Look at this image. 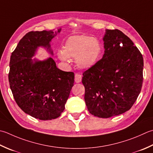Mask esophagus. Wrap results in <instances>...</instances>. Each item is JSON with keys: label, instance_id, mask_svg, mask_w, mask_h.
I'll return each mask as SVG.
<instances>
[{"label": "esophagus", "instance_id": "obj_1", "mask_svg": "<svg viewBox=\"0 0 153 153\" xmlns=\"http://www.w3.org/2000/svg\"><path fill=\"white\" fill-rule=\"evenodd\" d=\"M82 76L79 74H76L75 75V82L76 83H79L82 82Z\"/></svg>", "mask_w": 153, "mask_h": 153}]
</instances>
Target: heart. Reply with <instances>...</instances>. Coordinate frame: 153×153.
Listing matches in <instances>:
<instances>
[{
  "mask_svg": "<svg viewBox=\"0 0 153 153\" xmlns=\"http://www.w3.org/2000/svg\"><path fill=\"white\" fill-rule=\"evenodd\" d=\"M102 46L98 39L88 36H74L69 38L64 50L58 52L62 61L68 62L69 58H76V64L80 69H89L100 59Z\"/></svg>",
  "mask_w": 153,
  "mask_h": 153,
  "instance_id": "1",
  "label": "heart"
}]
</instances>
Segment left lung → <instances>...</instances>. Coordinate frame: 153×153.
Returning <instances> with one entry per match:
<instances>
[{
    "label": "left lung",
    "mask_w": 153,
    "mask_h": 153,
    "mask_svg": "<svg viewBox=\"0 0 153 153\" xmlns=\"http://www.w3.org/2000/svg\"><path fill=\"white\" fill-rule=\"evenodd\" d=\"M103 58L83 73L84 100L91 115L109 118L129 110L141 90L143 58L117 29L106 30Z\"/></svg>",
    "instance_id": "obj_1"
}]
</instances>
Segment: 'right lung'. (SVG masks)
Masks as SVG:
<instances>
[{"label": "right lung", "mask_w": 153, "mask_h": 153, "mask_svg": "<svg viewBox=\"0 0 153 153\" xmlns=\"http://www.w3.org/2000/svg\"><path fill=\"white\" fill-rule=\"evenodd\" d=\"M56 34L53 30L29 32L10 56L8 81L15 101L24 112L40 120L61 115L74 83V72L59 70L52 58L32 59L39 46L53 55L50 42Z\"/></svg>", "instance_id": "obj_1"}]
</instances>
